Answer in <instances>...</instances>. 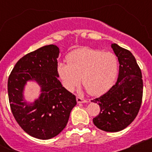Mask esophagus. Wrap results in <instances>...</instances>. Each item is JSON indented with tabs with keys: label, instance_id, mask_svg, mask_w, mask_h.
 Instances as JSON below:
<instances>
[{
	"label": "esophagus",
	"instance_id": "esophagus-1",
	"mask_svg": "<svg viewBox=\"0 0 152 152\" xmlns=\"http://www.w3.org/2000/svg\"><path fill=\"white\" fill-rule=\"evenodd\" d=\"M76 100H77V102L78 103H88V100H85V99H84V98L80 97V96H78L76 97Z\"/></svg>",
	"mask_w": 152,
	"mask_h": 152
}]
</instances>
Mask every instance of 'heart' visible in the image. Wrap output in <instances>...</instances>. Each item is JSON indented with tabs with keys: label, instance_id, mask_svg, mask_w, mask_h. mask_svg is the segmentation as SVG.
I'll return each mask as SVG.
<instances>
[{
	"label": "heart",
	"instance_id": "obj_1",
	"mask_svg": "<svg viewBox=\"0 0 152 152\" xmlns=\"http://www.w3.org/2000/svg\"><path fill=\"white\" fill-rule=\"evenodd\" d=\"M68 63L58 65V73L63 85L72 91L80 79L87 91L94 96L105 94L113 87L119 70L118 58L113 52L82 48L71 52Z\"/></svg>",
	"mask_w": 152,
	"mask_h": 152
}]
</instances>
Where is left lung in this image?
Instances as JSON below:
<instances>
[{"label": "left lung", "instance_id": "1", "mask_svg": "<svg viewBox=\"0 0 152 152\" xmlns=\"http://www.w3.org/2000/svg\"><path fill=\"white\" fill-rule=\"evenodd\" d=\"M119 63L117 81L106 94L91 102L100 107L94 124L105 132L124 129L133 121L141 107L143 94L142 72L131 52L117 44L111 45Z\"/></svg>", "mask_w": 152, "mask_h": 152}]
</instances>
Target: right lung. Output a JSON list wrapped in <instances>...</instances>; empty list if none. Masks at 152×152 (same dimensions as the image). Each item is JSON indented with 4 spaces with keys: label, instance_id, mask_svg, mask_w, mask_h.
Instances as JSON below:
<instances>
[{
    "label": "right lung",
    "instance_id": "obj_1",
    "mask_svg": "<svg viewBox=\"0 0 152 152\" xmlns=\"http://www.w3.org/2000/svg\"><path fill=\"white\" fill-rule=\"evenodd\" d=\"M59 49L45 45L21 58L12 70L7 82L12 113L21 128L31 136L46 140L66 126L70 113L77 104L76 96L61 85L58 77ZM36 81L41 94L33 103L24 100L28 81Z\"/></svg>",
    "mask_w": 152,
    "mask_h": 152
}]
</instances>
